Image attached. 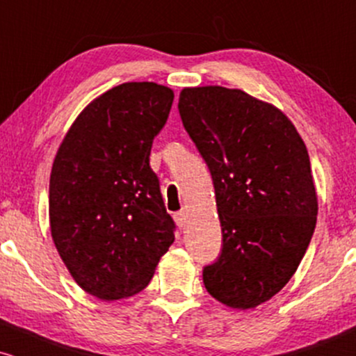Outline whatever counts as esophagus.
Masks as SVG:
<instances>
[{"mask_svg":"<svg viewBox=\"0 0 356 356\" xmlns=\"http://www.w3.org/2000/svg\"><path fill=\"white\" fill-rule=\"evenodd\" d=\"M174 219H175V222H177V226L182 229V227H186V222H187V212L186 211L175 212Z\"/></svg>","mask_w":356,"mask_h":356,"instance_id":"1","label":"esophagus"}]
</instances>
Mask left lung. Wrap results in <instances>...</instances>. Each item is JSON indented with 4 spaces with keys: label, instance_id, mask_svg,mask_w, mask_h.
<instances>
[{
    "label": "left lung",
    "instance_id": "left-lung-1",
    "mask_svg": "<svg viewBox=\"0 0 356 356\" xmlns=\"http://www.w3.org/2000/svg\"><path fill=\"white\" fill-rule=\"evenodd\" d=\"M179 113L211 170L222 229L204 286L229 308H256L291 280L316 226L308 150L280 108L239 88H184Z\"/></svg>",
    "mask_w": 356,
    "mask_h": 356
}]
</instances>
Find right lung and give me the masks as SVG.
<instances>
[{
    "label": "right lung",
    "instance_id": "obj_1",
    "mask_svg": "<svg viewBox=\"0 0 356 356\" xmlns=\"http://www.w3.org/2000/svg\"><path fill=\"white\" fill-rule=\"evenodd\" d=\"M172 102V90L154 81L117 85L81 110L53 161V243L76 284L99 300L142 291L174 243L149 165Z\"/></svg>",
    "mask_w": 356,
    "mask_h": 356
}]
</instances>
